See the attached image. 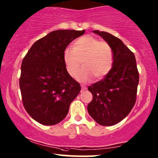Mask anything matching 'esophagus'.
Here are the masks:
<instances>
[{"mask_svg": "<svg viewBox=\"0 0 158 158\" xmlns=\"http://www.w3.org/2000/svg\"><path fill=\"white\" fill-rule=\"evenodd\" d=\"M86 89H87L86 87L83 86V85H81V92L83 91H85V90H86Z\"/></svg>", "mask_w": 158, "mask_h": 158, "instance_id": "34e87169", "label": "esophagus"}]
</instances>
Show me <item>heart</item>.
<instances>
[{"label": "heart", "instance_id": "heart-1", "mask_svg": "<svg viewBox=\"0 0 158 158\" xmlns=\"http://www.w3.org/2000/svg\"><path fill=\"white\" fill-rule=\"evenodd\" d=\"M63 61L67 73L81 83L91 81L94 75L102 79L111 70L113 64V54L111 47L105 41L91 35H84L73 43V48H66L63 53Z\"/></svg>", "mask_w": 158, "mask_h": 158}]
</instances>
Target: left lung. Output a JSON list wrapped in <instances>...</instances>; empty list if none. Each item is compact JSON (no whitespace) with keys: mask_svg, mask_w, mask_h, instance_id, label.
Segmentation results:
<instances>
[{"mask_svg":"<svg viewBox=\"0 0 158 158\" xmlns=\"http://www.w3.org/2000/svg\"><path fill=\"white\" fill-rule=\"evenodd\" d=\"M93 32L111 47L113 64L103 80L88 88L93 95L88 112L99 125L113 126L128 115L136 102L139 81L136 58L120 39L106 32Z\"/></svg>","mask_w":158,"mask_h":158,"instance_id":"1","label":"left lung"}]
</instances>
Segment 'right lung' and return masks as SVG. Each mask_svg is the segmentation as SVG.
<instances>
[{
	"instance_id": "1",
	"label": "right lung",
	"mask_w": 158,
	"mask_h": 158,
	"mask_svg": "<svg viewBox=\"0 0 158 158\" xmlns=\"http://www.w3.org/2000/svg\"><path fill=\"white\" fill-rule=\"evenodd\" d=\"M85 30H59L39 39L24 57L19 87L24 109L46 126L61 122L81 91V85L67 73L63 53Z\"/></svg>"
}]
</instances>
